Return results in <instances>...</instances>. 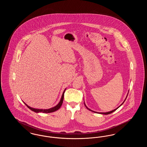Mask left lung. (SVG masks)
<instances>
[{
	"label": "left lung",
	"instance_id": "8db88e82",
	"mask_svg": "<svg viewBox=\"0 0 147 147\" xmlns=\"http://www.w3.org/2000/svg\"><path fill=\"white\" fill-rule=\"evenodd\" d=\"M126 99H125V100H126ZM125 101H124V102H125ZM123 103H122V104H121V105H122V104H123ZM121 105H120V106H121ZM85 107H86V108H87V109H88V110H90V111H92V112H95V113H98V112H95V111H92V110H90V109H88V107H86V105H85ZM119 107H117V108H116V109H115V110H112V111H110V112H100V113H101V114H104V115H108V114H110V113H112V112H114V111H116V110H117V109H118V108H119Z\"/></svg>",
	"mask_w": 147,
	"mask_h": 147
}]
</instances>
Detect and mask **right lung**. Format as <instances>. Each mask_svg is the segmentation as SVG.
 <instances>
[{"label": "right lung", "instance_id": "right-lung-1", "mask_svg": "<svg viewBox=\"0 0 147 147\" xmlns=\"http://www.w3.org/2000/svg\"><path fill=\"white\" fill-rule=\"evenodd\" d=\"M65 90H64V92H63V94H62V98H61V100H60L59 102L58 103V104L56 105V106H55V107H52V108L49 109H45V110H43V109H34V108H32V107H31L28 106V105H26L25 102H24V104H25V105H26V106H27V107H28V109H30L31 110H32V111L37 112V113L41 112H43V113H51V112H55V111H56L57 110H58V109L61 107V106H62V104H63V98H64V94Z\"/></svg>", "mask_w": 147, "mask_h": 147}]
</instances>
